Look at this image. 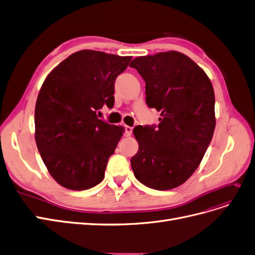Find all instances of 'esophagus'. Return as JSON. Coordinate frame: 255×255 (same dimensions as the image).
I'll return each instance as SVG.
<instances>
[{
  "mask_svg": "<svg viewBox=\"0 0 255 255\" xmlns=\"http://www.w3.org/2000/svg\"><path fill=\"white\" fill-rule=\"evenodd\" d=\"M132 132H133V128H130L128 126H125V135L126 136H130L132 135Z\"/></svg>",
  "mask_w": 255,
  "mask_h": 255,
  "instance_id": "esophagus-1",
  "label": "esophagus"
}]
</instances>
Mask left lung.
Masks as SVG:
<instances>
[{"mask_svg":"<svg viewBox=\"0 0 255 255\" xmlns=\"http://www.w3.org/2000/svg\"><path fill=\"white\" fill-rule=\"evenodd\" d=\"M145 82V102L160 112L158 126L136 127L139 149L130 159L136 179L146 187L168 190L195 172L216 126L215 95L206 73L176 51L132 60Z\"/></svg>","mask_w":255,"mask_h":255,"instance_id":"left-lung-1","label":"left lung"}]
</instances>
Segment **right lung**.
<instances>
[{
	"label": "right lung",
	"instance_id": "add662e5",
	"mask_svg": "<svg viewBox=\"0 0 255 255\" xmlns=\"http://www.w3.org/2000/svg\"><path fill=\"white\" fill-rule=\"evenodd\" d=\"M132 56L94 50L71 54L44 80L35 107V139L48 171L60 186L85 190L104 179L122 127L99 119L114 106V84Z\"/></svg>",
	"mask_w": 255,
	"mask_h": 255
}]
</instances>
